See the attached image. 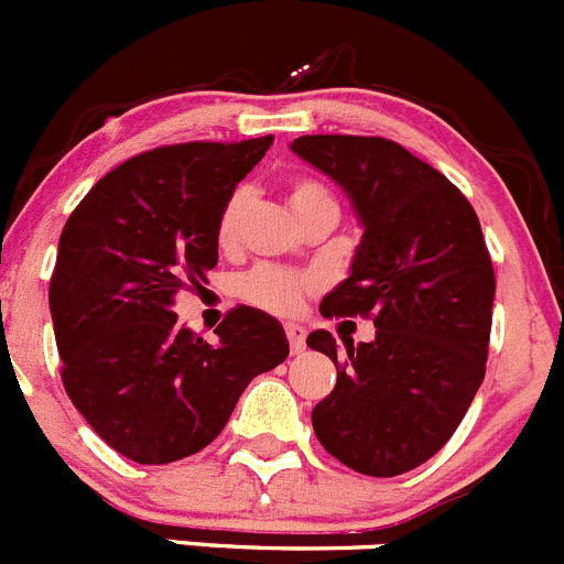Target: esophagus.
<instances>
[{
	"label": "esophagus",
	"instance_id": "34e87169",
	"mask_svg": "<svg viewBox=\"0 0 564 564\" xmlns=\"http://www.w3.org/2000/svg\"><path fill=\"white\" fill-rule=\"evenodd\" d=\"M286 338L292 346V355H300L305 349V329L300 324H286Z\"/></svg>",
	"mask_w": 564,
	"mask_h": 564
}]
</instances>
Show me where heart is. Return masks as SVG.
<instances>
[{
	"label": "heart",
	"mask_w": 564,
	"mask_h": 564,
	"mask_svg": "<svg viewBox=\"0 0 564 564\" xmlns=\"http://www.w3.org/2000/svg\"><path fill=\"white\" fill-rule=\"evenodd\" d=\"M289 204H292L297 220L318 207H338L333 193L322 182L311 180V176H297V180L289 182ZM242 213H246V193L237 191L226 198L218 220H215V242H218V248L226 250L235 246ZM314 289L316 281L311 275L270 264L253 267L237 281V294L253 308L270 311V314H292L303 305L305 294H311Z\"/></svg>",
	"instance_id": "b5f03b06"
}]
</instances>
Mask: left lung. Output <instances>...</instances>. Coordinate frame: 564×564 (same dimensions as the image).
Listing matches in <instances>:
<instances>
[{"label":"left lung","mask_w":564,"mask_h":564,"mask_svg":"<svg viewBox=\"0 0 564 564\" xmlns=\"http://www.w3.org/2000/svg\"><path fill=\"white\" fill-rule=\"evenodd\" d=\"M292 150L349 193L366 229L318 311L377 327L346 360L327 329L308 335L338 368L311 414L316 440L360 475H403L447 445L486 377L497 278L480 220L445 174L382 135H300Z\"/></svg>","instance_id":"8db88e82"}]
</instances>
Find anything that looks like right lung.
<instances>
[{
	"mask_svg": "<svg viewBox=\"0 0 564 564\" xmlns=\"http://www.w3.org/2000/svg\"><path fill=\"white\" fill-rule=\"evenodd\" d=\"M272 135L187 141L119 163L67 218L48 305L62 384L100 440L135 464L207 447L248 382L289 357L278 318L237 305L218 344L182 327L174 300L218 264L215 220Z\"/></svg>",
	"mask_w": 564,
	"mask_h": 564,
	"instance_id": "add662e5",
	"label": "right lung"
}]
</instances>
